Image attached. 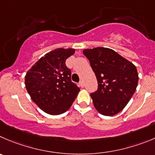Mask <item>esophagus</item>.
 I'll use <instances>...</instances> for the list:
<instances>
[{
	"label": "esophagus",
	"mask_w": 155,
	"mask_h": 155,
	"mask_svg": "<svg viewBox=\"0 0 155 155\" xmlns=\"http://www.w3.org/2000/svg\"><path fill=\"white\" fill-rule=\"evenodd\" d=\"M79 85H80L81 87H84V83L83 81H81L79 82Z\"/></svg>",
	"instance_id": "34e87169"
}]
</instances>
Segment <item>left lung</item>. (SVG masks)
Returning <instances> with one entry per match:
<instances>
[{"label": "left lung", "mask_w": 155, "mask_h": 155, "mask_svg": "<svg viewBox=\"0 0 155 155\" xmlns=\"http://www.w3.org/2000/svg\"><path fill=\"white\" fill-rule=\"evenodd\" d=\"M97 78L98 87L91 93L97 111L104 116L119 113L133 96L138 81L135 66L113 51L102 47L84 49Z\"/></svg>", "instance_id": "8db88e82"}]
</instances>
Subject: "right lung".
<instances>
[{
    "label": "right lung",
    "instance_id": "1",
    "mask_svg": "<svg viewBox=\"0 0 155 155\" xmlns=\"http://www.w3.org/2000/svg\"><path fill=\"white\" fill-rule=\"evenodd\" d=\"M74 48H57L47 53L32 66L25 77V84L33 102L51 115L67 111L80 88L71 79V71L66 66Z\"/></svg>",
    "mask_w": 155,
    "mask_h": 155
}]
</instances>
